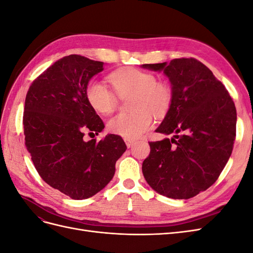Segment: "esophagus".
Returning <instances> with one entry per match:
<instances>
[{"mask_svg": "<svg viewBox=\"0 0 253 253\" xmlns=\"http://www.w3.org/2000/svg\"><path fill=\"white\" fill-rule=\"evenodd\" d=\"M125 141H126V144L127 148H131L132 145L135 143V140H133V139H125Z\"/></svg>", "mask_w": 253, "mask_h": 253, "instance_id": "1", "label": "esophagus"}]
</instances>
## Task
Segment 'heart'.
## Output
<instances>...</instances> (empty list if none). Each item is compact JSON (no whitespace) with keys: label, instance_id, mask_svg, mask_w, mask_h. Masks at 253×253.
Returning <instances> with one entry per match:
<instances>
[{"label":"heart","instance_id":"1","mask_svg":"<svg viewBox=\"0 0 253 253\" xmlns=\"http://www.w3.org/2000/svg\"><path fill=\"white\" fill-rule=\"evenodd\" d=\"M109 79L117 96H133L131 109L134 111L118 114L109 120L108 129L112 134L126 139L137 138L151 127L152 113L156 117H163L169 112L173 90L167 82L156 81L153 74L127 66L112 73ZM85 95L89 105L99 114L108 115L116 109V95L101 81L90 80Z\"/></svg>","mask_w":253,"mask_h":253}]
</instances>
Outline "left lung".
Wrapping results in <instances>:
<instances>
[{"mask_svg": "<svg viewBox=\"0 0 253 253\" xmlns=\"http://www.w3.org/2000/svg\"><path fill=\"white\" fill-rule=\"evenodd\" d=\"M164 72L173 101L157 133L171 138L151 141L142 173L156 192L188 200L211 187L230 157L236 132V110L223 83L200 61L174 59L142 64Z\"/></svg>", "mask_w": 253, "mask_h": 253, "instance_id": "8db88e82", "label": "left lung"}]
</instances>
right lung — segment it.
Returning a JSON list of instances; mask_svg holds the SVG:
<instances>
[{"label":"right lung","instance_id":"add662e5","mask_svg":"<svg viewBox=\"0 0 253 253\" xmlns=\"http://www.w3.org/2000/svg\"><path fill=\"white\" fill-rule=\"evenodd\" d=\"M103 64L80 55L63 57L33 82L25 99V144L36 170L73 200L91 197L108 185L126 150L118 135L83 139L85 132L98 135L104 128L85 95Z\"/></svg>","mask_w":253,"mask_h":253}]
</instances>
